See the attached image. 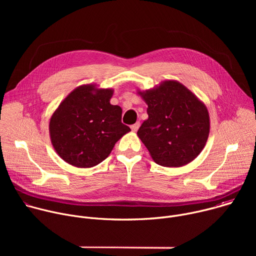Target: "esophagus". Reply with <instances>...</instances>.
<instances>
[{"label": "esophagus", "instance_id": "34e87169", "mask_svg": "<svg viewBox=\"0 0 256 256\" xmlns=\"http://www.w3.org/2000/svg\"><path fill=\"white\" fill-rule=\"evenodd\" d=\"M138 128H140V122H136L134 124H132V126H130L132 130V132H134L138 130Z\"/></svg>", "mask_w": 256, "mask_h": 256}]
</instances>
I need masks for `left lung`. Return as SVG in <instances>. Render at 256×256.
I'll list each match as a JSON object with an SVG mask.
<instances>
[{"mask_svg": "<svg viewBox=\"0 0 256 256\" xmlns=\"http://www.w3.org/2000/svg\"><path fill=\"white\" fill-rule=\"evenodd\" d=\"M148 105L149 118L136 134L152 159L165 167H181L202 151L210 134L206 104L175 80H165L152 89L138 90Z\"/></svg>", "mask_w": 256, "mask_h": 256, "instance_id": "8db88e82", "label": "left lung"}]
</instances>
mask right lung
Returning <instances> with one entry per match:
<instances>
[{
	"instance_id": "add662e5",
	"label": "right lung",
	"mask_w": 256,
	"mask_h": 256,
	"mask_svg": "<svg viewBox=\"0 0 256 256\" xmlns=\"http://www.w3.org/2000/svg\"><path fill=\"white\" fill-rule=\"evenodd\" d=\"M112 88L86 84L72 90L50 120V136L58 155L68 164L91 168L105 160L130 128L122 122V109L110 104Z\"/></svg>"
}]
</instances>
